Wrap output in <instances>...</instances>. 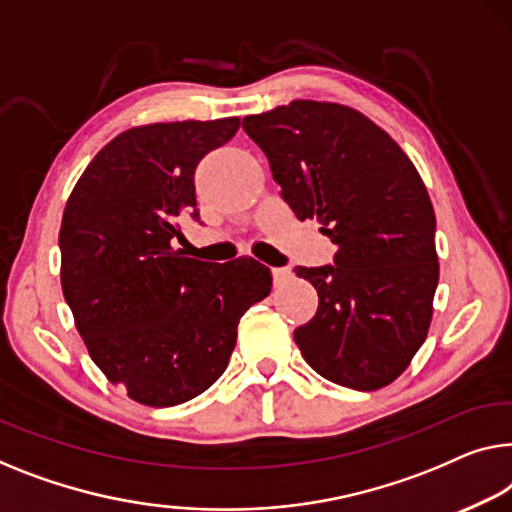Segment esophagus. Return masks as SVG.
<instances>
[{
	"label": "esophagus",
	"mask_w": 512,
	"mask_h": 512,
	"mask_svg": "<svg viewBox=\"0 0 512 512\" xmlns=\"http://www.w3.org/2000/svg\"><path fill=\"white\" fill-rule=\"evenodd\" d=\"M271 273H273V285H276V287L287 285V282L292 280V271H289V269H273Z\"/></svg>",
	"instance_id": "1"
}]
</instances>
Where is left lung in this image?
<instances>
[{
  "label": "left lung",
  "mask_w": 512,
  "mask_h": 512,
  "mask_svg": "<svg viewBox=\"0 0 512 512\" xmlns=\"http://www.w3.org/2000/svg\"><path fill=\"white\" fill-rule=\"evenodd\" d=\"M296 218H317L333 264L296 266L319 308L294 340L312 370L354 391L398 379L425 342L439 282L421 174L377 124L338 103L292 101L243 119Z\"/></svg>",
  "instance_id": "1"
}]
</instances>
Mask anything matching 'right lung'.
Segmentation results:
<instances>
[{"instance_id": "right-lung-1", "label": "right lung", "mask_w": 512, "mask_h": 512, "mask_svg": "<svg viewBox=\"0 0 512 512\" xmlns=\"http://www.w3.org/2000/svg\"><path fill=\"white\" fill-rule=\"evenodd\" d=\"M241 119L137 126L98 151L59 230L61 289L89 356L128 398L174 407L223 375L236 326L271 292L253 257L213 264L172 248L179 218L200 220L197 163Z\"/></svg>"}]
</instances>
